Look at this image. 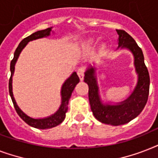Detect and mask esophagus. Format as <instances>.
<instances>
[{
    "mask_svg": "<svg viewBox=\"0 0 158 158\" xmlns=\"http://www.w3.org/2000/svg\"><path fill=\"white\" fill-rule=\"evenodd\" d=\"M84 73H85V68H84V66L79 67V69H78V70H77V74L79 75L80 80H83V79H84Z\"/></svg>",
    "mask_w": 158,
    "mask_h": 158,
    "instance_id": "esophagus-1",
    "label": "esophagus"
}]
</instances>
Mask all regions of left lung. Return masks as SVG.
I'll return each instance as SVG.
<instances>
[{
    "instance_id": "8db88e82",
    "label": "left lung",
    "mask_w": 158,
    "mask_h": 158,
    "mask_svg": "<svg viewBox=\"0 0 158 158\" xmlns=\"http://www.w3.org/2000/svg\"><path fill=\"white\" fill-rule=\"evenodd\" d=\"M116 31L119 34V47L130 49L135 56V68L139 74V81L135 91L127 100L119 105H102L99 99L94 68L87 70L84 77V82L89 85V99L93 114L100 122L111 125H124L139 115L147 103L150 84L149 74L141 48L125 30Z\"/></svg>"
}]
</instances>
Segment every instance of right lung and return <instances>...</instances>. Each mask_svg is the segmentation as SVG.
<instances>
[{
	"instance_id": "right-lung-1",
	"label": "right lung",
	"mask_w": 158,
	"mask_h": 158,
	"mask_svg": "<svg viewBox=\"0 0 158 158\" xmlns=\"http://www.w3.org/2000/svg\"><path fill=\"white\" fill-rule=\"evenodd\" d=\"M51 30H52V28H48L44 29V30L37 31V32L33 33V34H31L30 36H28L27 38H23V40L21 41L20 43L19 44L18 48H16L15 54H14V58L10 62L11 74L10 78L9 79V93H10L11 100L13 102L14 107L15 109L17 114L28 125H30L32 127L37 128V129H41V130L51 129V128L55 127V126L60 125L64 120V119L65 118V113L67 112V110H68V103H69V100L70 98V96H71L72 92L74 91V87L76 86V84L79 82V76L74 72V73L72 74L71 76L69 77L66 81L64 82V84H63L61 89V105H60V107L59 108V110H57L54 115H52L50 117L45 118V119H33V118L26 115L19 108L15 101V98H14L13 97V93H12V75H13L14 70H15V64L16 60H17L19 56V53L21 52V51L23 50V48L27 45V43L32 40H35V39H38V38L47 37V36L50 34Z\"/></svg>"
}]
</instances>
